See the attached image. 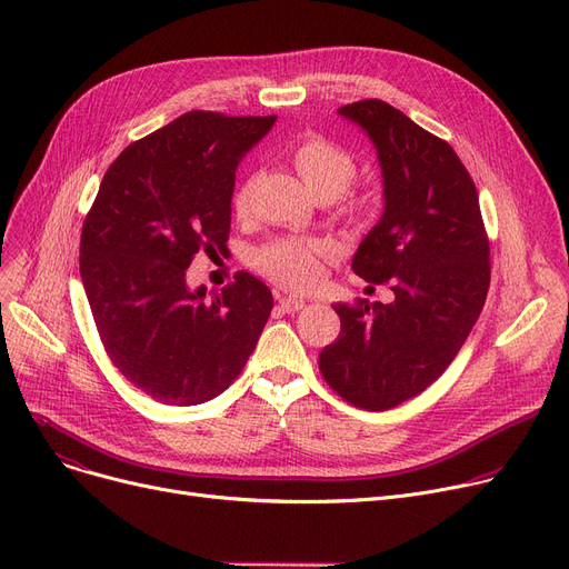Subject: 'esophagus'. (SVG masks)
<instances>
[{"label": "esophagus", "mask_w": 569, "mask_h": 569, "mask_svg": "<svg viewBox=\"0 0 569 569\" xmlns=\"http://www.w3.org/2000/svg\"><path fill=\"white\" fill-rule=\"evenodd\" d=\"M279 307L286 311V313H295L307 307V302L302 300V297L297 295H279Z\"/></svg>", "instance_id": "esophagus-1"}]
</instances>
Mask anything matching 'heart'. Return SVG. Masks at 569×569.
I'll return each mask as SVG.
<instances>
[{
    "label": "heart",
    "mask_w": 569,
    "mask_h": 569,
    "mask_svg": "<svg viewBox=\"0 0 569 569\" xmlns=\"http://www.w3.org/2000/svg\"><path fill=\"white\" fill-rule=\"evenodd\" d=\"M290 159L302 177L305 187L320 200H335L341 196L357 172V163L348 149L316 133H307L290 149ZM237 209L247 207V191L234 198ZM365 200H350L352 212H365ZM327 247L302 239H281L256 253V264L262 274L288 288H309L320 277V260Z\"/></svg>",
    "instance_id": "obj_1"
}]
</instances>
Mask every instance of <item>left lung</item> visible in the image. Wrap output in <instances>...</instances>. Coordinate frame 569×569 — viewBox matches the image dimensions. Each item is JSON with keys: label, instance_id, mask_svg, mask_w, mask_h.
Returning a JSON list of instances; mask_svg holds the SVG:
<instances>
[{"label": "left lung", "instance_id": "left-lung-1", "mask_svg": "<svg viewBox=\"0 0 569 569\" xmlns=\"http://www.w3.org/2000/svg\"><path fill=\"white\" fill-rule=\"evenodd\" d=\"M376 147L385 209L352 272L392 283L390 305H335L341 332L320 373L357 408L390 410L450 367L485 307L491 264L480 198L455 149L390 103L339 108Z\"/></svg>", "mask_w": 569, "mask_h": 569}]
</instances>
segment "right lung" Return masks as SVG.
<instances>
[{
    "mask_svg": "<svg viewBox=\"0 0 569 569\" xmlns=\"http://www.w3.org/2000/svg\"><path fill=\"white\" fill-rule=\"evenodd\" d=\"M269 117L191 110L129 144L82 223L80 277L112 365L154 401L196 406L244 369L274 307L249 272L207 297L187 269L228 249L234 170Z\"/></svg>",
    "mask_w": 569,
    "mask_h": 569,
    "instance_id": "obj_1",
    "label": "right lung"
}]
</instances>
